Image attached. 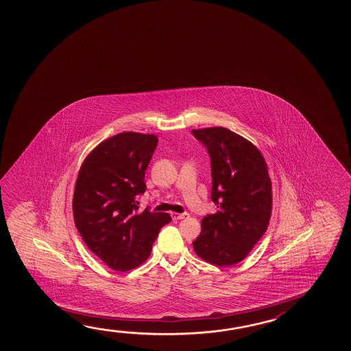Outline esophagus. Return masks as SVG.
Wrapping results in <instances>:
<instances>
[{
  "instance_id": "1",
  "label": "esophagus",
  "mask_w": 351,
  "mask_h": 351,
  "mask_svg": "<svg viewBox=\"0 0 351 351\" xmlns=\"http://www.w3.org/2000/svg\"><path fill=\"white\" fill-rule=\"evenodd\" d=\"M171 217H173V220L178 221V220H182V219L189 217V214H187V213H182V214H178V213H171Z\"/></svg>"
}]
</instances>
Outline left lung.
<instances>
[{
  "instance_id": "8db88e82",
  "label": "left lung",
  "mask_w": 351,
  "mask_h": 351,
  "mask_svg": "<svg viewBox=\"0 0 351 351\" xmlns=\"http://www.w3.org/2000/svg\"><path fill=\"white\" fill-rule=\"evenodd\" d=\"M210 156L211 200L219 210L202 220L195 254L216 266L242 261L267 230L272 187L264 156L252 142L225 128L193 130Z\"/></svg>"
}]
</instances>
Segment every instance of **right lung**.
Masks as SVG:
<instances>
[{"instance_id": "1", "label": "right lung", "mask_w": 351, "mask_h": 351, "mask_svg": "<svg viewBox=\"0 0 351 351\" xmlns=\"http://www.w3.org/2000/svg\"><path fill=\"white\" fill-rule=\"evenodd\" d=\"M158 138L121 132L103 141L86 156L76 178L73 213L77 231L92 253L115 271L146 261L167 213L141 211L146 173Z\"/></svg>"}]
</instances>
